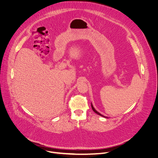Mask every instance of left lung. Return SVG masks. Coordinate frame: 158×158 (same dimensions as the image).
Here are the masks:
<instances>
[{
    "mask_svg": "<svg viewBox=\"0 0 158 158\" xmlns=\"http://www.w3.org/2000/svg\"><path fill=\"white\" fill-rule=\"evenodd\" d=\"M91 108H92L93 110V111H94V112H95L96 113H97L98 114H99V115H101V116H103V115H102V114H100V113H99V112H98V111H96V110H95V109L94 108V107H93V105H92V104H91Z\"/></svg>",
    "mask_w": 158,
    "mask_h": 158,
    "instance_id": "8db88e82",
    "label": "left lung"
}]
</instances>
